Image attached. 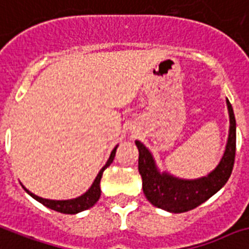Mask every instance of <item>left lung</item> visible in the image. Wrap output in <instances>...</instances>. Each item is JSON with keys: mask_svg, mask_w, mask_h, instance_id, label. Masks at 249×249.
Segmentation results:
<instances>
[{"mask_svg": "<svg viewBox=\"0 0 249 249\" xmlns=\"http://www.w3.org/2000/svg\"><path fill=\"white\" fill-rule=\"evenodd\" d=\"M226 105L230 127L225 152L217 166L206 176L189 180L174 176L167 171L162 172L152 152L141 141H135L139 149V172L142 178V192L153 206L171 213H182L204 203L226 184L234 167L236 145L235 117L228 99Z\"/></svg>", "mask_w": 249, "mask_h": 249, "instance_id": "left-lung-1", "label": "left lung"}]
</instances>
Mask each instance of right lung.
<instances>
[{
    "mask_svg": "<svg viewBox=\"0 0 249 249\" xmlns=\"http://www.w3.org/2000/svg\"><path fill=\"white\" fill-rule=\"evenodd\" d=\"M117 148H118V145L115 146L114 149L110 153V156H109V159L105 163V166L99 171V174L93 180L92 185L90 186V189L87 190L86 193H83L82 196H77V198H73V199H65V200H53V199H45V198H41V196H36L33 193H31L28 189H25V186H23L24 190L32 196V198H35L37 202L39 203H42L43 206H46L50 210L56 211V212H60V213H65V214H75L79 213V212H82V211H86L89 208L93 206V204L96 203L99 198L101 196V189H100V181L101 178H103V172H104L107 168H108L110 164L114 160L115 157V152H117Z\"/></svg>",
    "mask_w": 249,
    "mask_h": 249,
    "instance_id": "obj_1",
    "label": "right lung"
}]
</instances>
